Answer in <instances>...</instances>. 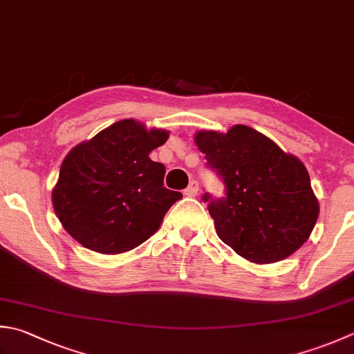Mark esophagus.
<instances>
[{"mask_svg":"<svg viewBox=\"0 0 354 354\" xmlns=\"http://www.w3.org/2000/svg\"><path fill=\"white\" fill-rule=\"evenodd\" d=\"M198 192H199V183L198 181H192L189 184V187H187V189L184 190V195L193 198V196L198 195Z\"/></svg>","mask_w":354,"mask_h":354,"instance_id":"esophagus-1","label":"esophagus"}]
</instances>
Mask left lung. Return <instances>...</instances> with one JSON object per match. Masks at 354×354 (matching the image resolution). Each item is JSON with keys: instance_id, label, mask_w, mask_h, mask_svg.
<instances>
[{"instance_id": "obj_1", "label": "left lung", "mask_w": 354, "mask_h": 354, "mask_svg": "<svg viewBox=\"0 0 354 354\" xmlns=\"http://www.w3.org/2000/svg\"><path fill=\"white\" fill-rule=\"evenodd\" d=\"M195 144L225 184V198L203 196L221 241L254 264H273L304 245L319 203L301 159L242 124L225 133L199 130Z\"/></svg>"}]
</instances>
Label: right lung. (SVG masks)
<instances>
[{
	"instance_id": "add662e5",
	"label": "right lung",
	"mask_w": 354,
	"mask_h": 354,
	"mask_svg": "<svg viewBox=\"0 0 354 354\" xmlns=\"http://www.w3.org/2000/svg\"><path fill=\"white\" fill-rule=\"evenodd\" d=\"M169 131L121 120L68 151L52 190L64 230L82 247L121 254L158 232L165 213L181 199L164 187L165 167L149 158Z\"/></svg>"
}]
</instances>
